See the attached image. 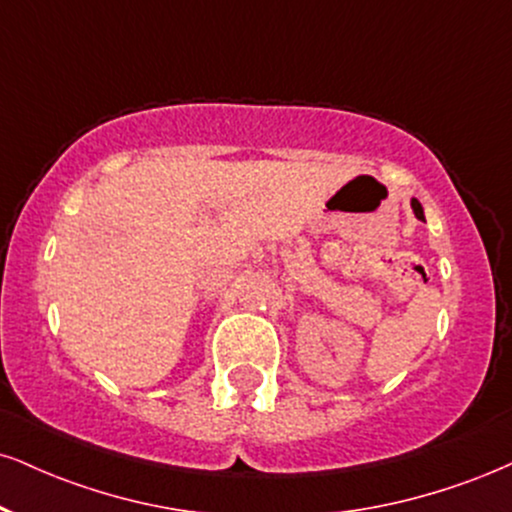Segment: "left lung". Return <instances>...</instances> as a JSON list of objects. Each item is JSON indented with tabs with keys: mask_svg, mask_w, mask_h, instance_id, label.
<instances>
[{
	"mask_svg": "<svg viewBox=\"0 0 512 512\" xmlns=\"http://www.w3.org/2000/svg\"><path fill=\"white\" fill-rule=\"evenodd\" d=\"M410 207H412V212H415V217L424 221V209H422L420 202L415 200V197H412V200H410Z\"/></svg>",
	"mask_w": 512,
	"mask_h": 512,
	"instance_id": "1",
	"label": "left lung"
}]
</instances>
